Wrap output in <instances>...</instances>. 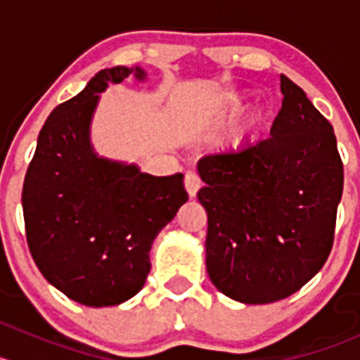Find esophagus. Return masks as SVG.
Returning a JSON list of instances; mask_svg holds the SVG:
<instances>
[{
  "label": "esophagus",
  "instance_id": "obj_1",
  "mask_svg": "<svg viewBox=\"0 0 360 360\" xmlns=\"http://www.w3.org/2000/svg\"><path fill=\"white\" fill-rule=\"evenodd\" d=\"M200 186H202L200 177H198L195 172H186V176H184V188H186L188 195H190V197H195L197 191L200 190Z\"/></svg>",
  "mask_w": 360,
  "mask_h": 360
}]
</instances>
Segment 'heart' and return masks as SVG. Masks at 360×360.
Here are the masks:
<instances>
[{
    "label": "heart",
    "instance_id": "heart-1",
    "mask_svg": "<svg viewBox=\"0 0 360 360\" xmlns=\"http://www.w3.org/2000/svg\"><path fill=\"white\" fill-rule=\"evenodd\" d=\"M233 101V99H231ZM259 120H261V112H257V111H254L252 115H250V125H256V123H259Z\"/></svg>",
    "mask_w": 360,
    "mask_h": 360
}]
</instances>
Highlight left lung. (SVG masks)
Returning a JSON list of instances; mask_svg holds the SVG:
<instances>
[{
  "mask_svg": "<svg viewBox=\"0 0 360 360\" xmlns=\"http://www.w3.org/2000/svg\"><path fill=\"white\" fill-rule=\"evenodd\" d=\"M281 92L270 137L198 162L207 274L245 304L284 300L324 266L343 193L331 123L284 75Z\"/></svg>",
  "mask_w": 360,
  "mask_h": 360,
  "instance_id": "obj_1",
  "label": "left lung"
}]
</instances>
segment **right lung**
I'll list each match as a JSON object with an SVG mask.
<instances>
[{"mask_svg": "<svg viewBox=\"0 0 360 360\" xmlns=\"http://www.w3.org/2000/svg\"><path fill=\"white\" fill-rule=\"evenodd\" d=\"M141 68L97 72L46 118L22 188L25 237L43 277L69 300L112 307L143 289L150 250L188 200L183 174L157 177L99 158L90 122L99 94Z\"/></svg>", "mask_w": 360, "mask_h": 360, "instance_id": "add662e5", "label": "right lung"}]
</instances>
